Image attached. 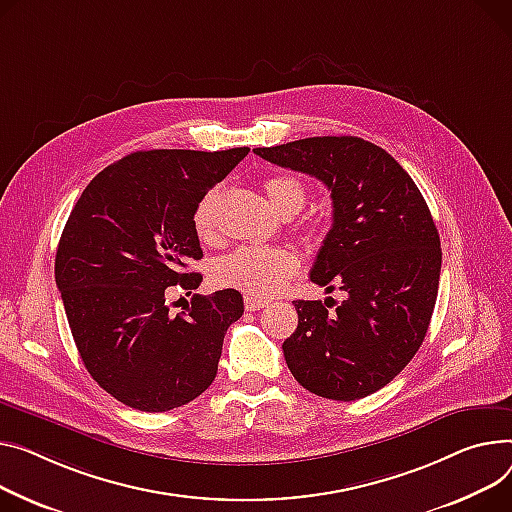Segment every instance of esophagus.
Returning <instances> with one entry per match:
<instances>
[{
	"label": "esophagus",
	"instance_id": "obj_1",
	"mask_svg": "<svg viewBox=\"0 0 512 512\" xmlns=\"http://www.w3.org/2000/svg\"><path fill=\"white\" fill-rule=\"evenodd\" d=\"M267 304H269V300H265V298H257V296H249V294L245 296L247 311H261Z\"/></svg>",
	"mask_w": 512,
	"mask_h": 512
}]
</instances>
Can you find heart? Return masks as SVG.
I'll return each mask as SVG.
<instances>
[{
	"label": "heart",
	"instance_id": "obj_1",
	"mask_svg": "<svg viewBox=\"0 0 512 512\" xmlns=\"http://www.w3.org/2000/svg\"><path fill=\"white\" fill-rule=\"evenodd\" d=\"M263 189L271 208L284 218L296 216L306 201L302 181L292 175H271L265 179ZM220 193V187L210 189L195 206L193 228L203 241L214 236ZM298 267V257L290 249L241 247L212 265V280L220 288H234L249 296L265 298L276 294L296 274Z\"/></svg>",
	"mask_w": 512,
	"mask_h": 512
}]
</instances>
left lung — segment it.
<instances>
[{
    "instance_id": "1",
    "label": "left lung",
    "mask_w": 512,
    "mask_h": 512,
    "mask_svg": "<svg viewBox=\"0 0 512 512\" xmlns=\"http://www.w3.org/2000/svg\"><path fill=\"white\" fill-rule=\"evenodd\" d=\"M257 156L319 179L333 224L311 280L346 300H294L298 327L282 350L311 393L356 401L391 383L420 350L440 278V238L426 201L401 164L354 135H323Z\"/></svg>"
}]
</instances>
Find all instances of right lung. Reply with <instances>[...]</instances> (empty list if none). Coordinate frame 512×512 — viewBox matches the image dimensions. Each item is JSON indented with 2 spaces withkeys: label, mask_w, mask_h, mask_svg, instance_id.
<instances>
[{
  "label": "right lung",
  "mask_w": 512,
  "mask_h": 512,
  "mask_svg": "<svg viewBox=\"0 0 512 512\" xmlns=\"http://www.w3.org/2000/svg\"><path fill=\"white\" fill-rule=\"evenodd\" d=\"M247 154L133 152L90 181L65 222L55 282L67 323L90 377L133 410L168 412L216 379L226 329L245 313L241 292L193 294L177 317L164 292L201 284L185 271L203 257L195 206Z\"/></svg>",
  "instance_id": "add662e5"
}]
</instances>
